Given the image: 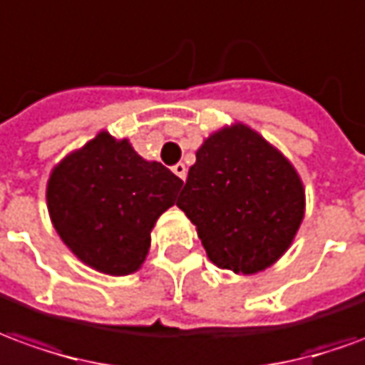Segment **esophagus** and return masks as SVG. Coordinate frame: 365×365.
I'll return each mask as SVG.
<instances>
[{
	"instance_id": "esophagus-1",
	"label": "esophagus",
	"mask_w": 365,
	"mask_h": 365,
	"mask_svg": "<svg viewBox=\"0 0 365 365\" xmlns=\"http://www.w3.org/2000/svg\"><path fill=\"white\" fill-rule=\"evenodd\" d=\"M172 172H174L180 180H185V178H187V168H185V164H175L174 168H172Z\"/></svg>"
}]
</instances>
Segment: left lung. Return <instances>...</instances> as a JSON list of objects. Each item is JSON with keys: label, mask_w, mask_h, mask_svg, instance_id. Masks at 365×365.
<instances>
[{"label": "left lung", "mask_w": 365, "mask_h": 365, "mask_svg": "<svg viewBox=\"0 0 365 365\" xmlns=\"http://www.w3.org/2000/svg\"><path fill=\"white\" fill-rule=\"evenodd\" d=\"M178 207L197 227L209 261L253 274L292 243L304 217V187L277 148L233 124L201 144Z\"/></svg>", "instance_id": "1"}]
</instances>
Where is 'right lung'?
<instances>
[{
  "label": "right lung",
  "mask_w": 365,
  "mask_h": 365,
  "mask_svg": "<svg viewBox=\"0 0 365 365\" xmlns=\"http://www.w3.org/2000/svg\"><path fill=\"white\" fill-rule=\"evenodd\" d=\"M182 185L165 165L140 158L128 140L101 132L55 165L47 207L58 237L81 261L124 277L142 267L150 233Z\"/></svg>",
  "instance_id": "1"
}]
</instances>
